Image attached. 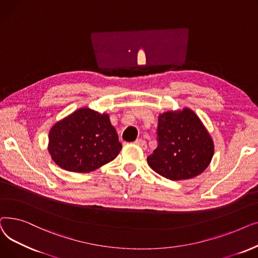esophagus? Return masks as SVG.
I'll return each mask as SVG.
<instances>
[{"mask_svg": "<svg viewBox=\"0 0 258 258\" xmlns=\"http://www.w3.org/2000/svg\"><path fill=\"white\" fill-rule=\"evenodd\" d=\"M134 144H136L137 146H139V147H141L142 149H147V143H146V141H144V140H142V139H139V140H137L136 142H134Z\"/></svg>", "mask_w": 258, "mask_h": 258, "instance_id": "esophagus-1", "label": "esophagus"}]
</instances>
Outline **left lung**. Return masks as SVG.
Returning a JSON list of instances; mask_svg holds the SVG:
<instances>
[{
    "label": "left lung",
    "mask_w": 258,
    "mask_h": 258,
    "mask_svg": "<svg viewBox=\"0 0 258 258\" xmlns=\"http://www.w3.org/2000/svg\"><path fill=\"white\" fill-rule=\"evenodd\" d=\"M157 148L147 157L156 173L171 180L193 178L210 165L214 143L201 118L190 108L158 115Z\"/></svg>",
    "instance_id": "left-lung-1"
}]
</instances>
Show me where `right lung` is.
<instances>
[{
	"instance_id": "right-lung-1",
	"label": "right lung",
	"mask_w": 258,
	"mask_h": 258,
	"mask_svg": "<svg viewBox=\"0 0 258 258\" xmlns=\"http://www.w3.org/2000/svg\"><path fill=\"white\" fill-rule=\"evenodd\" d=\"M121 144L109 114L88 107L77 109L49 130L48 151L62 169L88 173L118 155Z\"/></svg>"
}]
</instances>
